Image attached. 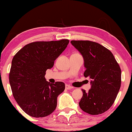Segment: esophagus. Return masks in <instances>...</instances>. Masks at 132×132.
Wrapping results in <instances>:
<instances>
[{
  "label": "esophagus",
  "instance_id": "1",
  "mask_svg": "<svg viewBox=\"0 0 132 132\" xmlns=\"http://www.w3.org/2000/svg\"><path fill=\"white\" fill-rule=\"evenodd\" d=\"M73 88V86H70V85H67V84L65 85V89H72Z\"/></svg>",
  "mask_w": 132,
  "mask_h": 132
}]
</instances>
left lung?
<instances>
[{
	"label": "left lung",
	"instance_id": "1",
	"mask_svg": "<svg viewBox=\"0 0 132 132\" xmlns=\"http://www.w3.org/2000/svg\"><path fill=\"white\" fill-rule=\"evenodd\" d=\"M82 54L86 70L84 76L91 79L88 93L82 89L80 109L90 115L105 112L112 106L121 83V71L112 52L91 41H71Z\"/></svg>",
	"mask_w": 132,
	"mask_h": 132
}]
</instances>
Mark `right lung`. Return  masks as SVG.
<instances>
[{"mask_svg": "<svg viewBox=\"0 0 132 132\" xmlns=\"http://www.w3.org/2000/svg\"><path fill=\"white\" fill-rule=\"evenodd\" d=\"M68 43L65 39L36 41L24 46L14 55L9 75L12 95L30 116H48L56 108L57 97L64 91L65 84H50L44 76Z\"/></svg>", "mask_w": 132, "mask_h": 132, "instance_id": "obj_1", "label": "right lung"}]
</instances>
